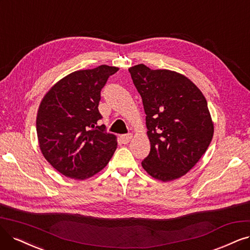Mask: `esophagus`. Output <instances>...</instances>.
Here are the masks:
<instances>
[{
  "instance_id": "34e87169",
  "label": "esophagus",
  "mask_w": 250,
  "mask_h": 250,
  "mask_svg": "<svg viewBox=\"0 0 250 250\" xmlns=\"http://www.w3.org/2000/svg\"><path fill=\"white\" fill-rule=\"evenodd\" d=\"M133 135L130 133V134H125V135H122L120 136V141L123 142V144H127L128 142L131 141Z\"/></svg>"
}]
</instances>
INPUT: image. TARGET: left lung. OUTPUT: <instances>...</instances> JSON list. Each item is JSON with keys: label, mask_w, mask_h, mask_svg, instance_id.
I'll list each match as a JSON object with an SVG mask.
<instances>
[{"label": "left lung", "mask_w": 250, "mask_h": 250, "mask_svg": "<svg viewBox=\"0 0 250 250\" xmlns=\"http://www.w3.org/2000/svg\"><path fill=\"white\" fill-rule=\"evenodd\" d=\"M128 71L142 98L150 141L142 167L155 179H177L199 162L213 137L207 101L179 73L151 70L143 63Z\"/></svg>", "instance_id": "8db88e82"}]
</instances>
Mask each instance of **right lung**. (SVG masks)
Segmentation results:
<instances>
[{"label":"right lung","instance_id":"obj_1","mask_svg":"<svg viewBox=\"0 0 250 250\" xmlns=\"http://www.w3.org/2000/svg\"><path fill=\"white\" fill-rule=\"evenodd\" d=\"M118 71L102 64L60 80L43 98L37 115L40 149L52 167L66 177L83 180L104 169L117 147L99 112L101 90Z\"/></svg>","mask_w":250,"mask_h":250}]
</instances>
